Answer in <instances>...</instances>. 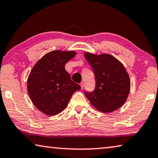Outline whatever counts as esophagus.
Returning <instances> with one entry per match:
<instances>
[{"label":"esophagus","instance_id":"esophagus-1","mask_svg":"<svg viewBox=\"0 0 158 158\" xmlns=\"http://www.w3.org/2000/svg\"><path fill=\"white\" fill-rule=\"evenodd\" d=\"M80 85H81V89H84V82H81V83H80Z\"/></svg>","mask_w":158,"mask_h":158}]
</instances>
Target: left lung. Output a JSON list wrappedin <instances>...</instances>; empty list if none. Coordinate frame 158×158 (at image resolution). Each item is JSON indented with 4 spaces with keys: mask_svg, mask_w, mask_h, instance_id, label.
<instances>
[{
    "mask_svg": "<svg viewBox=\"0 0 158 158\" xmlns=\"http://www.w3.org/2000/svg\"><path fill=\"white\" fill-rule=\"evenodd\" d=\"M85 59L92 67L95 87L84 94L91 105L105 113L114 111L124 105L130 89L129 75L123 64L109 54L95 55L85 53Z\"/></svg>",
    "mask_w": 158,
    "mask_h": 158,
    "instance_id": "left-lung-1",
    "label": "left lung"
}]
</instances>
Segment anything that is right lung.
Listing matches in <instances>:
<instances>
[{"instance_id": "add662e5", "label": "right lung", "mask_w": 158, "mask_h": 158, "mask_svg": "<svg viewBox=\"0 0 158 158\" xmlns=\"http://www.w3.org/2000/svg\"><path fill=\"white\" fill-rule=\"evenodd\" d=\"M74 52L53 51L34 65L28 79V93L33 105L42 113L54 116L62 111L73 93L81 86L72 81L65 65Z\"/></svg>"}]
</instances>
